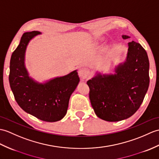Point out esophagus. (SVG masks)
Wrapping results in <instances>:
<instances>
[{"mask_svg":"<svg viewBox=\"0 0 159 159\" xmlns=\"http://www.w3.org/2000/svg\"><path fill=\"white\" fill-rule=\"evenodd\" d=\"M89 74V71L87 68H81L79 71V75L83 80L87 78Z\"/></svg>","mask_w":159,"mask_h":159,"instance_id":"esophagus-1","label":"esophagus"}]
</instances>
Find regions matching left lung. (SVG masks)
Wrapping results in <instances>:
<instances>
[{"mask_svg": "<svg viewBox=\"0 0 159 159\" xmlns=\"http://www.w3.org/2000/svg\"><path fill=\"white\" fill-rule=\"evenodd\" d=\"M123 39L129 36L123 35ZM125 61L114 75L100 73L89 80V99L95 114L109 122L131 116L141 106L149 87V60L146 50L133 40Z\"/></svg>", "mask_w": 159, "mask_h": 159, "instance_id": "1", "label": "left lung"}]
</instances>
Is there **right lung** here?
<instances>
[{
    "mask_svg": "<svg viewBox=\"0 0 159 159\" xmlns=\"http://www.w3.org/2000/svg\"><path fill=\"white\" fill-rule=\"evenodd\" d=\"M39 31L25 32L10 60L9 80L15 99L25 112L46 122L58 121L67 112L69 99L79 83L76 70L39 83L29 76L25 67V53Z\"/></svg>",
    "mask_w": 159,
    "mask_h": 159,
    "instance_id": "right-lung-1",
    "label": "right lung"
}]
</instances>
